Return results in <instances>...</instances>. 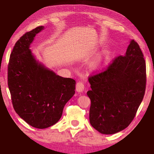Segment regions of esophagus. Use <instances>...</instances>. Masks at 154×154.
<instances>
[{
  "instance_id": "obj_1",
  "label": "esophagus",
  "mask_w": 154,
  "mask_h": 154,
  "mask_svg": "<svg viewBox=\"0 0 154 154\" xmlns=\"http://www.w3.org/2000/svg\"><path fill=\"white\" fill-rule=\"evenodd\" d=\"M85 90V85L82 82H77L76 84V90L78 92H83Z\"/></svg>"
}]
</instances>
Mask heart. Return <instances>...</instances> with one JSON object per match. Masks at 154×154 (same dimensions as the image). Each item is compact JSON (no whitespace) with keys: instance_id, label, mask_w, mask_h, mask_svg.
<instances>
[{"instance_id":"1","label":"heart","mask_w":154,"mask_h":154,"mask_svg":"<svg viewBox=\"0 0 154 154\" xmlns=\"http://www.w3.org/2000/svg\"><path fill=\"white\" fill-rule=\"evenodd\" d=\"M103 56H99L98 58H96L95 60L92 62V66L93 69H96L100 66V65H101V64H102V62H103Z\"/></svg>"}]
</instances>
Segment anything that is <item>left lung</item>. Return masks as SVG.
<instances>
[{"instance_id": "1", "label": "left lung", "mask_w": 154, "mask_h": 154, "mask_svg": "<svg viewBox=\"0 0 154 154\" xmlns=\"http://www.w3.org/2000/svg\"><path fill=\"white\" fill-rule=\"evenodd\" d=\"M88 81L92 126L104 134L124 130L133 120L145 91L146 64L138 43L130 41L124 56Z\"/></svg>"}]
</instances>
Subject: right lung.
I'll return each instance as SVG.
<instances>
[{
  "label": "right lung",
  "mask_w": 154,
  "mask_h": 154,
  "mask_svg": "<svg viewBox=\"0 0 154 154\" xmlns=\"http://www.w3.org/2000/svg\"><path fill=\"white\" fill-rule=\"evenodd\" d=\"M43 29V26L36 27L17 41L8 66V86L15 111L27 124L39 129L59 121L76 84L74 79L59 76L46 67L30 49Z\"/></svg>",
  "instance_id": "right-lung-1"
}]
</instances>
